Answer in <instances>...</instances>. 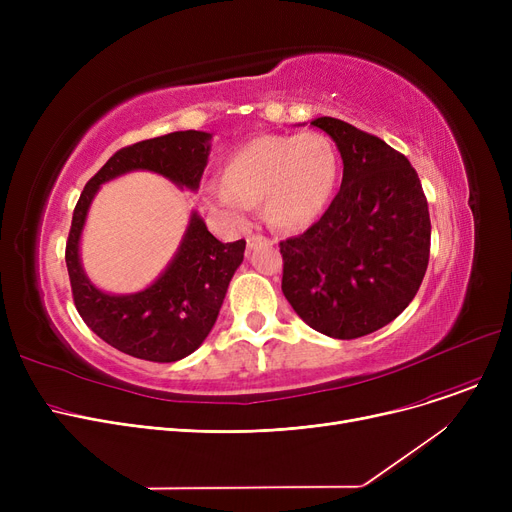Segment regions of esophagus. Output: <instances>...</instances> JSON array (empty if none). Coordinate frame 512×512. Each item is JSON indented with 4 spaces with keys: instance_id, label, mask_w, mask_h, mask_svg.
I'll list each match as a JSON object with an SVG mask.
<instances>
[{
    "instance_id": "1",
    "label": "esophagus",
    "mask_w": 512,
    "mask_h": 512,
    "mask_svg": "<svg viewBox=\"0 0 512 512\" xmlns=\"http://www.w3.org/2000/svg\"><path fill=\"white\" fill-rule=\"evenodd\" d=\"M263 245H274V240L267 238V236H261V234H251L247 238V247L249 249H257V247H263Z\"/></svg>"
}]
</instances>
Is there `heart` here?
Segmentation results:
<instances>
[{
	"mask_svg": "<svg viewBox=\"0 0 512 512\" xmlns=\"http://www.w3.org/2000/svg\"><path fill=\"white\" fill-rule=\"evenodd\" d=\"M338 149L324 132L261 134L238 147L211 195L234 218L263 201L265 218L282 230L315 224L334 197Z\"/></svg>",
	"mask_w": 512,
	"mask_h": 512,
	"instance_id": "heart-1",
	"label": "heart"
}]
</instances>
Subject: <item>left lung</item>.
Masks as SVG:
<instances>
[{"label":"left lung","instance_id":"8db88e82","mask_svg":"<svg viewBox=\"0 0 512 512\" xmlns=\"http://www.w3.org/2000/svg\"><path fill=\"white\" fill-rule=\"evenodd\" d=\"M342 157L340 191L303 234L280 242L282 292L313 330L353 340L409 307L429 261L427 199L411 161L338 118H315Z\"/></svg>","mask_w":512,"mask_h":512}]
</instances>
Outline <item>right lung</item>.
<instances>
[{
  "instance_id": "right-lung-1",
  "label": "right lung",
  "mask_w": 512,
  "mask_h": 512,
  "mask_svg": "<svg viewBox=\"0 0 512 512\" xmlns=\"http://www.w3.org/2000/svg\"><path fill=\"white\" fill-rule=\"evenodd\" d=\"M209 141V132L178 130L124 147L87 182L74 207L66 267L76 311L101 340L130 357L172 363L195 353L218 319L247 242L218 240L193 211L180 247L161 276L141 292L110 294L93 286L80 265L78 245L91 201L103 182L134 170H149L197 191Z\"/></svg>"
}]
</instances>
